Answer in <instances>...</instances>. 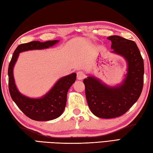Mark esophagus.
<instances>
[{
  "label": "esophagus",
  "instance_id": "obj_1",
  "mask_svg": "<svg viewBox=\"0 0 153 153\" xmlns=\"http://www.w3.org/2000/svg\"><path fill=\"white\" fill-rule=\"evenodd\" d=\"M85 74L82 71H79L77 72V78L79 80H82L85 77Z\"/></svg>",
  "mask_w": 153,
  "mask_h": 153
}]
</instances>
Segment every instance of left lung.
<instances>
[{
	"instance_id": "obj_1",
	"label": "left lung",
	"mask_w": 153,
	"mask_h": 153,
	"mask_svg": "<svg viewBox=\"0 0 153 153\" xmlns=\"http://www.w3.org/2000/svg\"><path fill=\"white\" fill-rule=\"evenodd\" d=\"M112 53L123 56L128 62V74L122 84L110 87L93 77L83 79L87 104L94 115L113 118L125 114L138 100L143 87L144 63L134 41L118 35L108 37Z\"/></svg>"
}]
</instances>
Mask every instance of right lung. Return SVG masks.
<instances>
[{"instance_id":"1","label":"right lung","mask_w":153,"mask_h":153,"mask_svg":"<svg viewBox=\"0 0 153 153\" xmlns=\"http://www.w3.org/2000/svg\"><path fill=\"white\" fill-rule=\"evenodd\" d=\"M58 42V40L43 43L31 41L19 45L13 54L8 66V89L12 99L24 114L35 121L54 120L62 114L66 105L68 91L76 79V74L73 73L62 77L50 91L42 98L31 99L22 95L16 88L13 76V68L21 52L43 49L53 46Z\"/></svg>"}]
</instances>
